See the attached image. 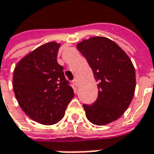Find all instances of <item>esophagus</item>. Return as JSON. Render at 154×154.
Returning a JSON list of instances; mask_svg holds the SVG:
<instances>
[{
    "label": "esophagus",
    "mask_w": 154,
    "mask_h": 154,
    "mask_svg": "<svg viewBox=\"0 0 154 154\" xmlns=\"http://www.w3.org/2000/svg\"><path fill=\"white\" fill-rule=\"evenodd\" d=\"M73 83L75 87H78V85H79V84H78V81H77V79H74V80L73 81Z\"/></svg>",
    "instance_id": "1"
}]
</instances>
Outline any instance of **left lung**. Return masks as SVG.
<instances>
[{
	"label": "left lung",
	"mask_w": 154,
	"mask_h": 154,
	"mask_svg": "<svg viewBox=\"0 0 154 154\" xmlns=\"http://www.w3.org/2000/svg\"><path fill=\"white\" fill-rule=\"evenodd\" d=\"M87 59L99 88L96 100L83 104L86 116L94 125H106L124 113L134 94V65L127 54L112 41L92 37L77 45Z\"/></svg>",
	"instance_id": "left-lung-1"
}]
</instances>
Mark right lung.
<instances>
[{"label": "right lung", "mask_w": 154, "mask_h": 154, "mask_svg": "<svg viewBox=\"0 0 154 154\" xmlns=\"http://www.w3.org/2000/svg\"><path fill=\"white\" fill-rule=\"evenodd\" d=\"M59 48L58 43H46L23 58L14 71L13 88L20 106L43 125L62 119L74 95L63 66L58 64Z\"/></svg>", "instance_id": "right-lung-1"}]
</instances>
